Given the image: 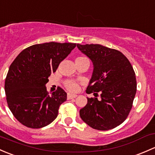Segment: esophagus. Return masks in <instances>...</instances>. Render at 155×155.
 Returning a JSON list of instances; mask_svg holds the SVG:
<instances>
[{"mask_svg":"<svg viewBox=\"0 0 155 155\" xmlns=\"http://www.w3.org/2000/svg\"><path fill=\"white\" fill-rule=\"evenodd\" d=\"M76 97H77V95H75V94H68V95H67V98H68V99H74L76 98Z\"/></svg>","mask_w":155,"mask_h":155,"instance_id":"1","label":"esophagus"}]
</instances>
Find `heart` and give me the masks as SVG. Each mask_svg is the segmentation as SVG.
<instances>
[{"label": "heart", "mask_w": 155, "mask_h": 155, "mask_svg": "<svg viewBox=\"0 0 155 155\" xmlns=\"http://www.w3.org/2000/svg\"><path fill=\"white\" fill-rule=\"evenodd\" d=\"M84 58H87L84 56H79L76 58V61L84 59ZM65 87L71 91H76L79 89V84H78L76 82H73V81H67V82H65Z\"/></svg>", "instance_id": "b5f03b06"}]
</instances>
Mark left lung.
Masks as SVG:
<instances>
[{
	"label": "left lung",
	"instance_id": "obj_1",
	"mask_svg": "<svg viewBox=\"0 0 155 155\" xmlns=\"http://www.w3.org/2000/svg\"><path fill=\"white\" fill-rule=\"evenodd\" d=\"M77 48L90 58L94 66L86 93L101 94L100 100L87 97V105L79 110L81 119L99 131L116 128L128 117L136 94V76L132 66L121 52L114 49L79 44Z\"/></svg>",
	"mask_w": 155,
	"mask_h": 155
}]
</instances>
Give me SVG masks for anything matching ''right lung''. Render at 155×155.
<instances>
[{"label": "right lung", "mask_w": 155, "mask_h": 155, "mask_svg": "<svg viewBox=\"0 0 155 155\" xmlns=\"http://www.w3.org/2000/svg\"><path fill=\"white\" fill-rule=\"evenodd\" d=\"M73 43L34 45L21 52L11 64L5 80L8 106L14 117L25 126L40 128L58 116L67 93L58 87L49 95L46 84L51 73L76 48Z\"/></svg>", "instance_id": "add662e5"}]
</instances>
